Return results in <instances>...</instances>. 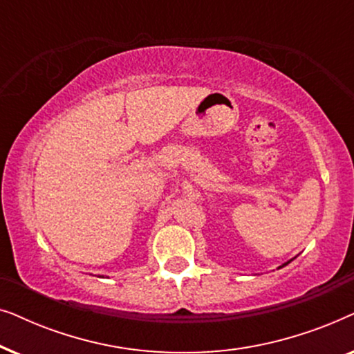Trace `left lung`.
Instances as JSON below:
<instances>
[{"label": "left lung", "instance_id": "1", "mask_svg": "<svg viewBox=\"0 0 354 354\" xmlns=\"http://www.w3.org/2000/svg\"><path fill=\"white\" fill-rule=\"evenodd\" d=\"M288 263H292V261H288ZM288 263H285V264H283V266H287V264H288ZM280 268H282V266H280Z\"/></svg>", "mask_w": 354, "mask_h": 354}]
</instances>
